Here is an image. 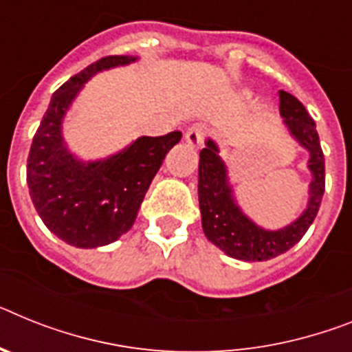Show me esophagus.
Masks as SVG:
<instances>
[{
	"label": "esophagus",
	"instance_id": "1",
	"mask_svg": "<svg viewBox=\"0 0 352 352\" xmlns=\"http://www.w3.org/2000/svg\"><path fill=\"white\" fill-rule=\"evenodd\" d=\"M206 138H208V126L202 125V123H197V125L190 126L188 132H186V141H188L191 146H200Z\"/></svg>",
	"mask_w": 352,
	"mask_h": 352
}]
</instances>
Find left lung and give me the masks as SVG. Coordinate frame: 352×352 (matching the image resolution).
Wrapping results in <instances>:
<instances>
[{"mask_svg":"<svg viewBox=\"0 0 352 352\" xmlns=\"http://www.w3.org/2000/svg\"><path fill=\"white\" fill-rule=\"evenodd\" d=\"M279 111L292 135L309 152L308 168L313 175L308 208L285 229L265 231L245 217L232 199L226 164L218 157L217 144L208 141V146L200 150L199 204L204 234L231 258L243 261H267L286 252L306 234L320 208L326 188V162L317 125L302 103L286 91H279Z\"/></svg>","mask_w":352,"mask_h":352,"instance_id":"obj_1","label":"left lung"}]
</instances>
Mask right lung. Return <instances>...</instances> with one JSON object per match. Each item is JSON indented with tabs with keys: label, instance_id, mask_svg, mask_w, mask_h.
I'll list each match as a JSON object with an SVG mask.
<instances>
[{
	"label": "right lung",
	"instance_id": "right-lung-1",
	"mask_svg": "<svg viewBox=\"0 0 352 352\" xmlns=\"http://www.w3.org/2000/svg\"><path fill=\"white\" fill-rule=\"evenodd\" d=\"M134 60L129 55H109L71 76L53 93L32 141L26 164L32 202L53 234L80 249L112 243L134 226L150 182L182 138L177 131L144 135L96 162L78 161L66 150L60 123L82 85L98 71Z\"/></svg>",
	"mask_w": 352,
	"mask_h": 352
}]
</instances>
